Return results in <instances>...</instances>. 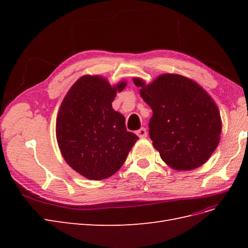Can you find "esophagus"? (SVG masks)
Returning <instances> with one entry per match:
<instances>
[{
	"label": "esophagus",
	"mask_w": 248,
	"mask_h": 248,
	"mask_svg": "<svg viewBox=\"0 0 248 248\" xmlns=\"http://www.w3.org/2000/svg\"><path fill=\"white\" fill-rule=\"evenodd\" d=\"M137 134H138L139 138L145 139V138L147 137V131H146L145 128H140V129H139V130L137 131Z\"/></svg>",
	"instance_id": "esophagus-1"
}]
</instances>
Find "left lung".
I'll list each match as a JSON object with an SVG mask.
<instances>
[{
    "label": "left lung",
    "instance_id": "8db88e82",
    "mask_svg": "<svg viewBox=\"0 0 248 248\" xmlns=\"http://www.w3.org/2000/svg\"><path fill=\"white\" fill-rule=\"evenodd\" d=\"M153 115L150 139L161 159L176 170L202 166L215 151L222 128L215 101L198 82L180 74L164 73L146 84L133 78Z\"/></svg>",
    "mask_w": 248,
    "mask_h": 248
}]
</instances>
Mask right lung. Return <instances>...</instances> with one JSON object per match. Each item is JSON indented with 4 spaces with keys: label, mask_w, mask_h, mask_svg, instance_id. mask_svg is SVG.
I'll return each mask as SVG.
<instances>
[{
    "label": "right lung",
    "mask_w": 248,
    "mask_h": 248,
    "mask_svg": "<svg viewBox=\"0 0 248 248\" xmlns=\"http://www.w3.org/2000/svg\"><path fill=\"white\" fill-rule=\"evenodd\" d=\"M127 82L111 86L100 76H82L65 95L58 111L56 136L65 161L89 180L107 179L120 170L139 140L125 118L111 107Z\"/></svg>",
    "instance_id": "obj_1"
}]
</instances>
